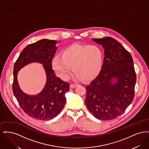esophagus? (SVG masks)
<instances>
[{"label": "esophagus", "instance_id": "obj_1", "mask_svg": "<svg viewBox=\"0 0 149 149\" xmlns=\"http://www.w3.org/2000/svg\"><path fill=\"white\" fill-rule=\"evenodd\" d=\"M77 85H78L77 84H71L70 85V86L71 88H74L77 87Z\"/></svg>", "mask_w": 149, "mask_h": 149}]
</instances>
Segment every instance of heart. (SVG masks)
Returning a JSON list of instances; mask_svg holds the SVG:
<instances>
[{
    "label": "heart",
    "instance_id": "b5f03b06",
    "mask_svg": "<svg viewBox=\"0 0 149 149\" xmlns=\"http://www.w3.org/2000/svg\"><path fill=\"white\" fill-rule=\"evenodd\" d=\"M103 61V54L96 45H80L75 44L57 55L52 61V67L57 75L68 79L72 71L78 79L90 80L100 71Z\"/></svg>",
    "mask_w": 149,
    "mask_h": 149
}]
</instances>
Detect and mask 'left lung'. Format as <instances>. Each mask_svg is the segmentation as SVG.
<instances>
[{
    "label": "left lung",
    "instance_id": "left-lung-1",
    "mask_svg": "<svg viewBox=\"0 0 149 149\" xmlns=\"http://www.w3.org/2000/svg\"><path fill=\"white\" fill-rule=\"evenodd\" d=\"M93 41L104 49L102 69L86 87L85 104L99 120H112L123 113L132 103L136 81L130 53L116 40L106 37Z\"/></svg>",
    "mask_w": 149,
    "mask_h": 149
}]
</instances>
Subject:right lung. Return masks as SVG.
<instances>
[{
	"label": "right lung",
	"mask_w": 149,
	"mask_h": 149,
	"mask_svg": "<svg viewBox=\"0 0 149 149\" xmlns=\"http://www.w3.org/2000/svg\"><path fill=\"white\" fill-rule=\"evenodd\" d=\"M57 43L55 40L42 39L29 45L22 50L14 64V96L26 113L39 120H50L56 117L64 108L66 100L65 93L69 91V84L57 77L52 68V60L57 49ZM32 62L42 64L47 74V81L43 91L33 96L21 91L17 79L18 71Z\"/></svg>",
	"instance_id": "1"
}]
</instances>
